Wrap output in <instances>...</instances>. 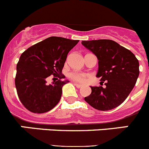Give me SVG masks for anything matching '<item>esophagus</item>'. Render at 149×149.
Segmentation results:
<instances>
[{"instance_id": "34e87169", "label": "esophagus", "mask_w": 149, "mask_h": 149, "mask_svg": "<svg viewBox=\"0 0 149 149\" xmlns=\"http://www.w3.org/2000/svg\"><path fill=\"white\" fill-rule=\"evenodd\" d=\"M74 86H77V88H82L83 87V85H81V84H77V83H74Z\"/></svg>"}]
</instances>
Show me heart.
I'll use <instances>...</instances> for the list:
<instances>
[{"label": "heart", "instance_id": "b5f03b06", "mask_svg": "<svg viewBox=\"0 0 149 149\" xmlns=\"http://www.w3.org/2000/svg\"><path fill=\"white\" fill-rule=\"evenodd\" d=\"M69 77L74 81L78 82H85L88 77V74L84 73H79V72H72L69 74Z\"/></svg>", "mask_w": 149, "mask_h": 149}]
</instances>
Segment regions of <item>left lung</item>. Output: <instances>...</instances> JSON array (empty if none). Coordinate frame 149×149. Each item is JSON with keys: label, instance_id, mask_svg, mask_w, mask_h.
I'll use <instances>...</instances> for the list:
<instances>
[{"label": "left lung", "instance_id": "left-lung-1", "mask_svg": "<svg viewBox=\"0 0 149 149\" xmlns=\"http://www.w3.org/2000/svg\"><path fill=\"white\" fill-rule=\"evenodd\" d=\"M98 60L96 76L104 82L102 86H90L92 93L84 100L102 111L114 109L123 103L139 77V61L131 51L110 39L82 41Z\"/></svg>", "mask_w": 149, "mask_h": 149}]
</instances>
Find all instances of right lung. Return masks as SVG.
Here are the masks:
<instances>
[{"mask_svg": "<svg viewBox=\"0 0 149 149\" xmlns=\"http://www.w3.org/2000/svg\"><path fill=\"white\" fill-rule=\"evenodd\" d=\"M78 42L51 36L22 54L16 66L15 84L18 98L27 110L43 113L59 103L63 86L69 81L58 80L48 84L47 78L51 74L65 78L62 69L68 52Z\"/></svg>", "mask_w": 149, "mask_h": 149, "instance_id": "obj_1", "label": "right lung"}]
</instances>
